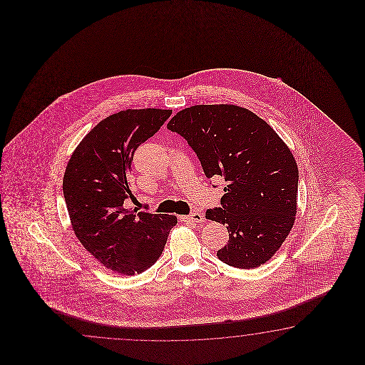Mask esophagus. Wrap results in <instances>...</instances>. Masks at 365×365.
<instances>
[{"mask_svg":"<svg viewBox=\"0 0 365 365\" xmlns=\"http://www.w3.org/2000/svg\"><path fill=\"white\" fill-rule=\"evenodd\" d=\"M181 219L184 222H187V223H202L205 220V217H203L201 212H192V214H189L186 217H181Z\"/></svg>","mask_w":365,"mask_h":365,"instance_id":"34e87169","label":"esophagus"}]
</instances>
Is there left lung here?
Segmentation results:
<instances>
[{
  "instance_id": "obj_1",
  "label": "left lung",
  "mask_w": 365,
  "mask_h": 365,
  "mask_svg": "<svg viewBox=\"0 0 365 365\" xmlns=\"http://www.w3.org/2000/svg\"><path fill=\"white\" fill-rule=\"evenodd\" d=\"M167 128L187 142L207 179L227 184L220 207L206 211L230 233L217 258L237 269L269 261L295 222L299 170L286 143L253 112L227 104L182 109Z\"/></svg>"
}]
</instances>
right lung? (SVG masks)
<instances>
[{
  "label": "right lung",
  "mask_w": 365,
  "mask_h": 365,
  "mask_svg": "<svg viewBox=\"0 0 365 365\" xmlns=\"http://www.w3.org/2000/svg\"><path fill=\"white\" fill-rule=\"evenodd\" d=\"M170 109H126L104 118L70 158L62 181L70 222L81 244L113 272L134 275L155 264L175 215L128 210L133 155L170 118Z\"/></svg>",
  "instance_id": "right-lung-1"
}]
</instances>
